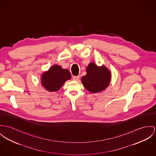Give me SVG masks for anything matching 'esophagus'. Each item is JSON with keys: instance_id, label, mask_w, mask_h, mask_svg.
<instances>
[{"instance_id": "obj_1", "label": "esophagus", "mask_w": 156, "mask_h": 156, "mask_svg": "<svg viewBox=\"0 0 156 156\" xmlns=\"http://www.w3.org/2000/svg\"><path fill=\"white\" fill-rule=\"evenodd\" d=\"M80 78V76H73V81H78Z\"/></svg>"}]
</instances>
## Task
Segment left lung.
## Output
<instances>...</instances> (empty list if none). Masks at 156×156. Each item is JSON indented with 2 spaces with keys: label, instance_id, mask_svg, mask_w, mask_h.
Wrapping results in <instances>:
<instances>
[{
  "label": "left lung",
  "instance_id": "obj_1",
  "mask_svg": "<svg viewBox=\"0 0 156 156\" xmlns=\"http://www.w3.org/2000/svg\"><path fill=\"white\" fill-rule=\"evenodd\" d=\"M87 74L81 78L84 87L90 92L96 93L105 90L110 84L111 73L105 66H98L90 63L86 69Z\"/></svg>",
  "mask_w": 156,
  "mask_h": 156
}]
</instances>
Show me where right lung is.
Masks as SVG:
<instances>
[{
  "instance_id": "obj_1",
  "label": "right lung",
  "mask_w": 156,
  "mask_h": 156,
  "mask_svg": "<svg viewBox=\"0 0 156 156\" xmlns=\"http://www.w3.org/2000/svg\"><path fill=\"white\" fill-rule=\"evenodd\" d=\"M71 79V75L66 69L62 68L60 65H53L48 71L41 75L42 86L48 91H58L61 87L68 80Z\"/></svg>"
}]
</instances>
